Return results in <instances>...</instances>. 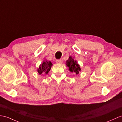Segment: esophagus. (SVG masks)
Here are the masks:
<instances>
[{"mask_svg": "<svg viewBox=\"0 0 122 122\" xmlns=\"http://www.w3.org/2000/svg\"><path fill=\"white\" fill-rule=\"evenodd\" d=\"M56 62L58 64H61L63 63V61L61 59H57V60L56 61Z\"/></svg>", "mask_w": 122, "mask_h": 122, "instance_id": "esophagus-1", "label": "esophagus"}]
</instances>
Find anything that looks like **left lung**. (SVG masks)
I'll list each match as a JSON object with an SVG mask.
<instances>
[{
  "label": "left lung",
  "instance_id": "1",
  "mask_svg": "<svg viewBox=\"0 0 122 122\" xmlns=\"http://www.w3.org/2000/svg\"><path fill=\"white\" fill-rule=\"evenodd\" d=\"M66 66L68 67V70L72 73H74L77 75L81 71V68L80 65L77 63L76 61L74 59V58L70 56L69 59L66 61Z\"/></svg>",
  "mask_w": 122,
  "mask_h": 122
}]
</instances>
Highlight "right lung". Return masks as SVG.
I'll list each match as a JSON object with an SVG mask.
<instances>
[{
  "instance_id": "1",
  "label": "right lung",
  "mask_w": 122,
  "mask_h": 122,
  "mask_svg": "<svg viewBox=\"0 0 122 122\" xmlns=\"http://www.w3.org/2000/svg\"><path fill=\"white\" fill-rule=\"evenodd\" d=\"M53 65L52 63L50 61H47L46 59H45L43 63H41L40 65L37 69L38 73L39 75L41 74H47L49 73V71L51 69L52 66Z\"/></svg>"
}]
</instances>
